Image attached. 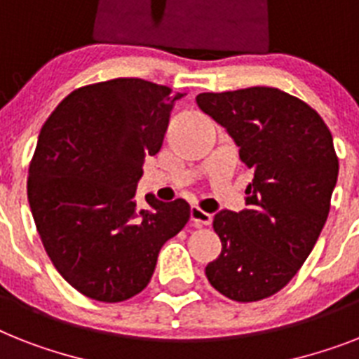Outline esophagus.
Listing matches in <instances>:
<instances>
[{"label": "esophagus", "mask_w": 359, "mask_h": 359, "mask_svg": "<svg viewBox=\"0 0 359 359\" xmlns=\"http://www.w3.org/2000/svg\"><path fill=\"white\" fill-rule=\"evenodd\" d=\"M189 219H191V223H194L195 226H205L212 223V215H210L208 212H205V210L194 206V208L189 210Z\"/></svg>", "instance_id": "esophagus-1"}]
</instances>
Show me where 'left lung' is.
<instances>
[{"label":"left lung","instance_id":"1","mask_svg":"<svg viewBox=\"0 0 359 359\" xmlns=\"http://www.w3.org/2000/svg\"><path fill=\"white\" fill-rule=\"evenodd\" d=\"M197 104L255 171L249 208L214 215L221 255L206 276L232 301H262L290 284L325 226L339 171L332 133L310 104L269 86L199 94Z\"/></svg>","mask_w":359,"mask_h":359}]
</instances>
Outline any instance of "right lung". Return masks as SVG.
Segmentation results:
<instances>
[{
	"label": "right lung",
	"instance_id": "1",
	"mask_svg": "<svg viewBox=\"0 0 359 359\" xmlns=\"http://www.w3.org/2000/svg\"><path fill=\"white\" fill-rule=\"evenodd\" d=\"M182 94L144 79L119 77L74 90L38 136L27 177L34 225L55 269L101 302L138 295L165 241L189 219L182 199L136 208L147 154L162 147Z\"/></svg>",
	"mask_w": 359,
	"mask_h": 359
}]
</instances>
